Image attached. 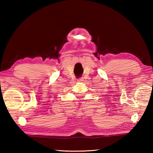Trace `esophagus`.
I'll return each instance as SVG.
<instances>
[{"instance_id":"34e87169","label":"esophagus","mask_w":153,"mask_h":153,"mask_svg":"<svg viewBox=\"0 0 153 153\" xmlns=\"http://www.w3.org/2000/svg\"><path fill=\"white\" fill-rule=\"evenodd\" d=\"M84 81V79H82V78H79V79H77V82H83Z\"/></svg>"}]
</instances>
